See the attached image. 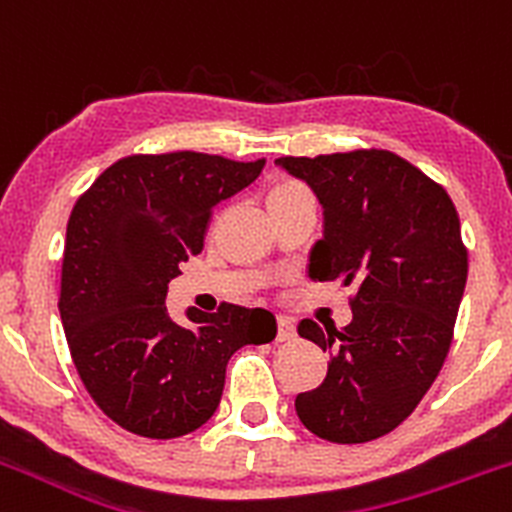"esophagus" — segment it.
Segmentation results:
<instances>
[{
    "mask_svg": "<svg viewBox=\"0 0 512 512\" xmlns=\"http://www.w3.org/2000/svg\"><path fill=\"white\" fill-rule=\"evenodd\" d=\"M278 341H293L296 338V328H293V323L288 321V318H278Z\"/></svg>",
    "mask_w": 512,
    "mask_h": 512,
    "instance_id": "esophagus-1",
    "label": "esophagus"
}]
</instances>
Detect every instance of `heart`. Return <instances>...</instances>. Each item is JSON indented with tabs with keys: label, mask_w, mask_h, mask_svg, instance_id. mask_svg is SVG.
<instances>
[{
	"label": "heart",
	"mask_w": 512,
	"mask_h": 512,
	"mask_svg": "<svg viewBox=\"0 0 512 512\" xmlns=\"http://www.w3.org/2000/svg\"><path fill=\"white\" fill-rule=\"evenodd\" d=\"M298 191H306L301 184H298V181H278V184H273L271 191H268V201L281 199V196L298 194Z\"/></svg>",
	"instance_id": "1"
}]
</instances>
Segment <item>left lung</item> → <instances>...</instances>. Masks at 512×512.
I'll list each match as a JSON object with an SVG mask.
<instances>
[{"mask_svg": "<svg viewBox=\"0 0 512 512\" xmlns=\"http://www.w3.org/2000/svg\"><path fill=\"white\" fill-rule=\"evenodd\" d=\"M323 206L313 281L356 283L346 328L306 318L298 336L328 351L296 413L331 443H368L401 426L443 368L468 278V249L448 191L386 149L281 156Z\"/></svg>", "mask_w": 512, "mask_h": 512, "instance_id": "8db88e82", "label": "left lung"}]
</instances>
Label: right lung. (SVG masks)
<instances>
[{"instance_id": "add662e5", "label": "right lung", "mask_w": 512, "mask_h": 512, "mask_svg": "<svg viewBox=\"0 0 512 512\" xmlns=\"http://www.w3.org/2000/svg\"><path fill=\"white\" fill-rule=\"evenodd\" d=\"M266 159L199 151L131 154L74 204L67 224L59 313L69 353L96 406L144 438H179L219 408L229 358L276 338L266 308L221 303L166 313V288L201 254L214 206L256 181Z\"/></svg>"}]
</instances>
